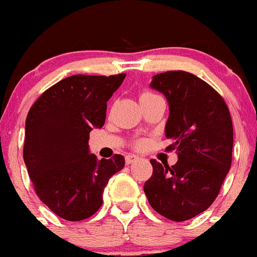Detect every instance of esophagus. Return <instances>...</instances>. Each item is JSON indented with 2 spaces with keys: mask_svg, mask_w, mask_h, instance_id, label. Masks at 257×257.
Instances as JSON below:
<instances>
[{
  "mask_svg": "<svg viewBox=\"0 0 257 257\" xmlns=\"http://www.w3.org/2000/svg\"><path fill=\"white\" fill-rule=\"evenodd\" d=\"M139 160V157L135 156V154H127L126 156V163L127 165H133L134 162Z\"/></svg>",
  "mask_w": 257,
  "mask_h": 257,
  "instance_id": "1",
  "label": "esophagus"
}]
</instances>
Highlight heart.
Listing matches in <instances>:
<instances>
[{
	"instance_id": "1",
	"label": "heart",
	"mask_w": 257,
	"mask_h": 257,
	"mask_svg": "<svg viewBox=\"0 0 257 257\" xmlns=\"http://www.w3.org/2000/svg\"><path fill=\"white\" fill-rule=\"evenodd\" d=\"M152 95H154V94H152V92H149V91H145V92H143V94H142V96H140V97H144V96H152ZM140 147H142V143H140Z\"/></svg>"
}]
</instances>
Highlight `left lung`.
Segmentation results:
<instances>
[{
  "mask_svg": "<svg viewBox=\"0 0 257 257\" xmlns=\"http://www.w3.org/2000/svg\"><path fill=\"white\" fill-rule=\"evenodd\" d=\"M151 87L169 101L165 134L178 162L151 160L153 174L144 185L154 211L172 221H185L216 199L231 165L233 123L225 101L207 82L189 72L156 74Z\"/></svg>",
  "mask_w": 257,
  "mask_h": 257,
  "instance_id": "left-lung-1",
  "label": "left lung"
}]
</instances>
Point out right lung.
<instances>
[{"label": "right lung", "mask_w": 257, "mask_h": 257, "mask_svg": "<svg viewBox=\"0 0 257 257\" xmlns=\"http://www.w3.org/2000/svg\"><path fill=\"white\" fill-rule=\"evenodd\" d=\"M124 77H67L29 109L23 158L37 196L61 219L92 216L103 203L109 179L123 169L121 154L99 161L90 153L88 135L104 126L106 101Z\"/></svg>", "instance_id": "1"}]
</instances>
